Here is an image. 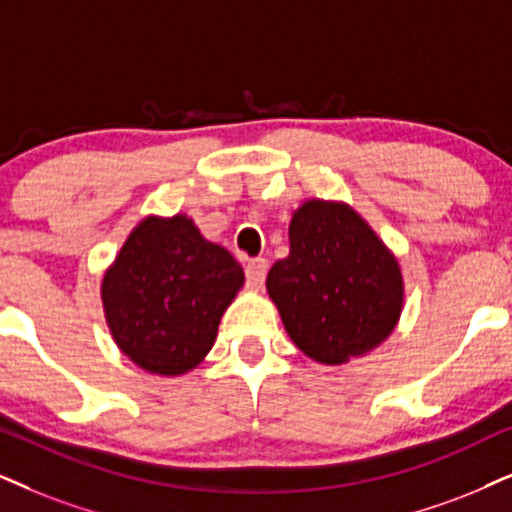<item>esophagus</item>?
I'll list each match as a JSON object with an SVG mask.
<instances>
[{
  "label": "esophagus",
  "instance_id": "esophagus-1",
  "mask_svg": "<svg viewBox=\"0 0 512 512\" xmlns=\"http://www.w3.org/2000/svg\"><path fill=\"white\" fill-rule=\"evenodd\" d=\"M269 262L264 257H255L245 264V278H248V286L250 288H260L264 283V276H267Z\"/></svg>",
  "mask_w": 512,
  "mask_h": 512
}]
</instances>
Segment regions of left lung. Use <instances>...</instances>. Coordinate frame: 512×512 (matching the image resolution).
Returning <instances> with one entry per match:
<instances>
[{
  "label": "left lung",
  "mask_w": 512,
  "mask_h": 512,
  "mask_svg": "<svg viewBox=\"0 0 512 512\" xmlns=\"http://www.w3.org/2000/svg\"><path fill=\"white\" fill-rule=\"evenodd\" d=\"M267 293L297 349L326 366L366 357L399 323L404 276L371 224L342 200H304Z\"/></svg>",
  "instance_id": "left-lung-1"
}]
</instances>
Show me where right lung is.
Instances as JSON below:
<instances>
[{
	"label": "right lung",
	"mask_w": 512,
	"mask_h": 512,
	"mask_svg": "<svg viewBox=\"0 0 512 512\" xmlns=\"http://www.w3.org/2000/svg\"><path fill=\"white\" fill-rule=\"evenodd\" d=\"M243 281L234 255L205 241L191 217L148 215L103 274V314L125 357L174 378L208 357Z\"/></svg>",
	"instance_id": "1"
}]
</instances>
